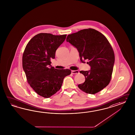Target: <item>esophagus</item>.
I'll use <instances>...</instances> for the list:
<instances>
[{"label": "esophagus", "instance_id": "esophagus-1", "mask_svg": "<svg viewBox=\"0 0 135 135\" xmlns=\"http://www.w3.org/2000/svg\"><path fill=\"white\" fill-rule=\"evenodd\" d=\"M71 73L73 74H77L79 73V71L78 70H72L71 71Z\"/></svg>", "mask_w": 135, "mask_h": 135}]
</instances>
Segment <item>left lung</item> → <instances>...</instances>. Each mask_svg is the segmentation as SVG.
<instances>
[{"instance_id": "8db88e82", "label": "left lung", "mask_w": 135, "mask_h": 135, "mask_svg": "<svg viewBox=\"0 0 135 135\" xmlns=\"http://www.w3.org/2000/svg\"><path fill=\"white\" fill-rule=\"evenodd\" d=\"M66 41L78 49L81 61L88 59L90 66L89 71L80 72L85 81L79 88L93 94L105 88L110 81L115 61L113 50L106 37L90 28L68 35Z\"/></svg>"}]
</instances>
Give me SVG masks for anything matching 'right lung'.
Segmentation results:
<instances>
[{
    "label": "right lung",
    "mask_w": 135,
    "mask_h": 135,
    "mask_svg": "<svg viewBox=\"0 0 135 135\" xmlns=\"http://www.w3.org/2000/svg\"><path fill=\"white\" fill-rule=\"evenodd\" d=\"M67 35L38 33L29 41L22 57V65L27 81L37 94L49 98L60 89L69 69H56L50 65L56 50Z\"/></svg>",
    "instance_id": "1"
}]
</instances>
